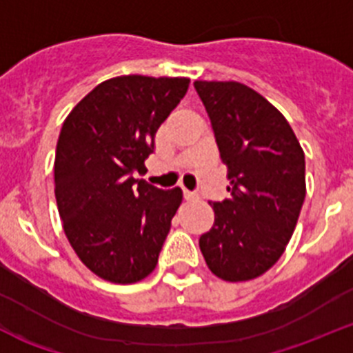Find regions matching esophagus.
I'll use <instances>...</instances> for the list:
<instances>
[{
  "instance_id": "34e87169",
  "label": "esophagus",
  "mask_w": 353,
  "mask_h": 353,
  "mask_svg": "<svg viewBox=\"0 0 353 353\" xmlns=\"http://www.w3.org/2000/svg\"><path fill=\"white\" fill-rule=\"evenodd\" d=\"M183 195H184V199H186V200H196V199H199V195H196V193L188 192V190H183Z\"/></svg>"
}]
</instances>
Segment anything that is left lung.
<instances>
[{"mask_svg":"<svg viewBox=\"0 0 353 353\" xmlns=\"http://www.w3.org/2000/svg\"><path fill=\"white\" fill-rule=\"evenodd\" d=\"M211 119L230 199L211 204L214 225L199 239L212 274L262 276L283 255L306 196L304 151L285 116L236 81H195Z\"/></svg>","mask_w":353,"mask_h":353,"instance_id":"obj_1","label":"left lung"}]
</instances>
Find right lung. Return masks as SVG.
Segmentation results:
<instances>
[{
  "label": "right lung",
  "mask_w": 353,
  "mask_h": 353,
  "mask_svg": "<svg viewBox=\"0 0 353 353\" xmlns=\"http://www.w3.org/2000/svg\"><path fill=\"white\" fill-rule=\"evenodd\" d=\"M188 85L186 77L109 79L63 123L54 160L63 230L85 268L110 283H137L157 268L183 192L154 188L133 170L145 167Z\"/></svg>",
  "instance_id": "1"
}]
</instances>
